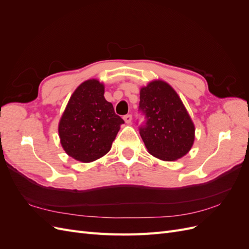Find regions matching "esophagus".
<instances>
[{"label": "esophagus", "instance_id": "obj_1", "mask_svg": "<svg viewBox=\"0 0 249 249\" xmlns=\"http://www.w3.org/2000/svg\"><path fill=\"white\" fill-rule=\"evenodd\" d=\"M124 120L126 124H131V122H132V115H130V114L124 115Z\"/></svg>", "mask_w": 249, "mask_h": 249}]
</instances>
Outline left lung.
<instances>
[{
  "label": "left lung",
  "mask_w": 249,
  "mask_h": 249,
  "mask_svg": "<svg viewBox=\"0 0 249 249\" xmlns=\"http://www.w3.org/2000/svg\"><path fill=\"white\" fill-rule=\"evenodd\" d=\"M139 110L146 122L140 136L147 152L163 161H176L190 152L195 126L186 107L167 82L154 80L140 89Z\"/></svg>",
  "instance_id": "obj_1"
}]
</instances>
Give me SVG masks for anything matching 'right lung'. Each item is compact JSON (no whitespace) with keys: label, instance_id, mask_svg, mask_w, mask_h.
<instances>
[{"label":"right lung","instance_id":"obj_1","mask_svg":"<svg viewBox=\"0 0 249 249\" xmlns=\"http://www.w3.org/2000/svg\"><path fill=\"white\" fill-rule=\"evenodd\" d=\"M105 85L96 79L80 84L60 118L58 133L65 153L90 163L106 155L124 124L104 96Z\"/></svg>","mask_w":249,"mask_h":249}]
</instances>
